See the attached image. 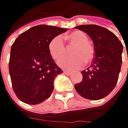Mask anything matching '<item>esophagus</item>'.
I'll list each match as a JSON object with an SVG mask.
<instances>
[{
  "label": "esophagus",
  "instance_id": "34e87169",
  "mask_svg": "<svg viewBox=\"0 0 128 128\" xmlns=\"http://www.w3.org/2000/svg\"><path fill=\"white\" fill-rule=\"evenodd\" d=\"M64 73H66V74H67V75H70L71 74L72 72H70V71H66V70H64Z\"/></svg>",
  "mask_w": 128,
  "mask_h": 128
}]
</instances>
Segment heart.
Here are the masks:
<instances>
[{"label":"heart","mask_w":128,"mask_h":128,"mask_svg":"<svg viewBox=\"0 0 128 128\" xmlns=\"http://www.w3.org/2000/svg\"><path fill=\"white\" fill-rule=\"evenodd\" d=\"M64 39L72 45H75L71 52L73 57L64 58L58 62L59 66L64 69L76 70L80 69L84 62L89 63L94 57L93 48L88 42V38L85 32L80 30L66 34ZM49 52L54 60H58L66 53V47L61 36L53 38L48 45Z\"/></svg>","instance_id":"obj_1"}]
</instances>
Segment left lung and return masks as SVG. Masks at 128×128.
Returning a JSON list of instances; mask_svg holds the SVG:
<instances>
[{"label":"left lung","mask_w":128,"mask_h":128,"mask_svg":"<svg viewBox=\"0 0 128 128\" xmlns=\"http://www.w3.org/2000/svg\"><path fill=\"white\" fill-rule=\"evenodd\" d=\"M88 34L94 45L95 57L90 68L81 71L82 80L75 85L82 97L97 100L108 96L115 88L122 66L123 46L107 28L96 25L75 27Z\"/></svg>","instance_id":"1"}]
</instances>
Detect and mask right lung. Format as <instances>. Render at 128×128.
<instances>
[{"label": "right lung", "instance_id": "right-lung-1", "mask_svg": "<svg viewBox=\"0 0 128 128\" xmlns=\"http://www.w3.org/2000/svg\"><path fill=\"white\" fill-rule=\"evenodd\" d=\"M66 28L38 25L21 33L11 46L9 73L12 89L20 100L36 105L53 91L54 80L62 72L52 58L48 45Z\"/></svg>", "mask_w": 128, "mask_h": 128}]
</instances>
